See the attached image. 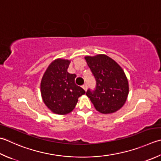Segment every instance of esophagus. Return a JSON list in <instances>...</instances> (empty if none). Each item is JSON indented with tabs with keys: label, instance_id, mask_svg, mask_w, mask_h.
<instances>
[{
	"label": "esophagus",
	"instance_id": "34e87169",
	"mask_svg": "<svg viewBox=\"0 0 161 161\" xmlns=\"http://www.w3.org/2000/svg\"><path fill=\"white\" fill-rule=\"evenodd\" d=\"M82 88H83V89L85 91H86V90H87V84H84L83 86H82Z\"/></svg>",
	"mask_w": 161,
	"mask_h": 161
}]
</instances>
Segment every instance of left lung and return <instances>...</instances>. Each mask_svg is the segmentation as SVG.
Here are the masks:
<instances>
[{"label":"left lung","instance_id":"8db88e82","mask_svg":"<svg viewBox=\"0 0 161 161\" xmlns=\"http://www.w3.org/2000/svg\"><path fill=\"white\" fill-rule=\"evenodd\" d=\"M96 80V89L86 95L96 109L102 114H112L120 109L128 98L129 85L126 75L114 60L105 54L85 56Z\"/></svg>","mask_w":161,"mask_h":161}]
</instances>
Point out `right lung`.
Wrapping results in <instances>:
<instances>
[{
	"label": "right lung",
	"instance_id": "right-lung-1",
	"mask_svg": "<svg viewBox=\"0 0 161 161\" xmlns=\"http://www.w3.org/2000/svg\"><path fill=\"white\" fill-rule=\"evenodd\" d=\"M70 61L57 58L47 67L40 83L44 103L56 114H68L74 109L78 98L86 93L75 83V74L68 72Z\"/></svg>",
	"mask_w": 161,
	"mask_h": 161
}]
</instances>
